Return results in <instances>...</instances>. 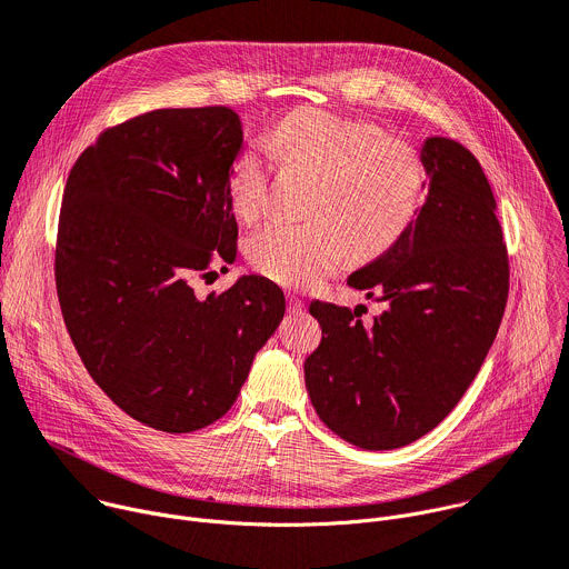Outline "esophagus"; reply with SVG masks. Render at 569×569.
I'll return each instance as SVG.
<instances>
[{"label":"esophagus","instance_id":"34e87169","mask_svg":"<svg viewBox=\"0 0 569 569\" xmlns=\"http://www.w3.org/2000/svg\"><path fill=\"white\" fill-rule=\"evenodd\" d=\"M288 308H290V313L301 316L306 311V301L299 299L297 295H288Z\"/></svg>","mask_w":569,"mask_h":569}]
</instances>
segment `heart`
<instances>
[{
    "label": "heart",
    "instance_id": "b5f03b06",
    "mask_svg": "<svg viewBox=\"0 0 569 569\" xmlns=\"http://www.w3.org/2000/svg\"><path fill=\"white\" fill-rule=\"evenodd\" d=\"M283 161L320 177L308 211L311 220H274L247 240L256 272L306 288L327 277L347 251L377 256L395 244L416 220L427 192V166L418 149L383 136L370 120L301 107L272 133ZM229 194L240 218L268 209L270 159L263 144H247L233 161Z\"/></svg>",
    "mask_w": 569,
    "mask_h": 569
}]
</instances>
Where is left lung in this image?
<instances>
[{"mask_svg":"<svg viewBox=\"0 0 569 569\" xmlns=\"http://www.w3.org/2000/svg\"><path fill=\"white\" fill-rule=\"evenodd\" d=\"M418 218L347 283L383 303L313 301L320 347L303 379L320 420L360 449H397L436 429L479 375L508 299V251L492 188L470 149L427 138Z\"/></svg>","mask_w":569,"mask_h":569,"instance_id":"obj_1","label":"left lung"}]
</instances>
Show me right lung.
I'll return each instance as SVG.
<instances>
[{
  "mask_svg": "<svg viewBox=\"0 0 569 569\" xmlns=\"http://www.w3.org/2000/svg\"><path fill=\"white\" fill-rule=\"evenodd\" d=\"M240 149L227 107L159 109L101 131L66 183L54 274L68 333L92 381L151 429L220 420L286 313L258 274L203 299L192 288L236 258Z\"/></svg>",
  "mask_w": 569,
  "mask_h": 569,
  "instance_id": "right-lung-1",
  "label": "right lung"
}]
</instances>
